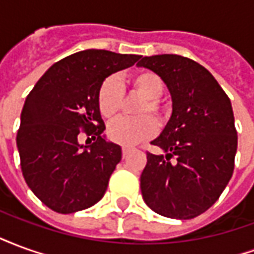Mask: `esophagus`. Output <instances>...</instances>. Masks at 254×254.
I'll list each match as a JSON object with an SVG mask.
<instances>
[{
	"instance_id": "1",
	"label": "esophagus",
	"mask_w": 254,
	"mask_h": 254,
	"mask_svg": "<svg viewBox=\"0 0 254 254\" xmlns=\"http://www.w3.org/2000/svg\"><path fill=\"white\" fill-rule=\"evenodd\" d=\"M136 149L134 148H130V147H124L122 148V155H124V158H127V155H130L132 152H134Z\"/></svg>"
}]
</instances>
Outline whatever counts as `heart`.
I'll return each instance as SVG.
<instances>
[{
    "instance_id": "b5f03b06",
    "label": "heart",
    "mask_w": 254,
    "mask_h": 254,
    "mask_svg": "<svg viewBox=\"0 0 254 254\" xmlns=\"http://www.w3.org/2000/svg\"><path fill=\"white\" fill-rule=\"evenodd\" d=\"M125 87L130 92L143 96V100L136 107L134 118H118L109 125L107 134L114 143L124 147H134L148 140L156 133V124L148 117L152 115L155 121L163 124L167 118V111L160 102L165 91V83L155 72L137 70L129 74L125 80ZM124 87L117 77H106L98 88V107L105 118H114L120 113L124 103Z\"/></svg>"
}]
</instances>
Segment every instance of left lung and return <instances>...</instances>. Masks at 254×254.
Masks as SVG:
<instances>
[{
    "label": "left lung",
    "instance_id": "left-lung-1",
    "mask_svg": "<svg viewBox=\"0 0 254 254\" xmlns=\"http://www.w3.org/2000/svg\"><path fill=\"white\" fill-rule=\"evenodd\" d=\"M137 65L159 74L173 100L170 121L151 143L166 155L147 152L140 177L144 201L166 218H196L215 204L234 171L238 136L231 102L190 58L160 54Z\"/></svg>",
    "mask_w": 254,
    "mask_h": 254
}]
</instances>
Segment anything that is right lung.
I'll return each mask as SVG.
<instances>
[{
    "label": "right lung",
    "instance_id": "right-lung-1",
    "mask_svg": "<svg viewBox=\"0 0 254 254\" xmlns=\"http://www.w3.org/2000/svg\"><path fill=\"white\" fill-rule=\"evenodd\" d=\"M140 57L95 49L74 53L54 64L27 96L16 136L20 166L28 188L53 211L77 212L105 196L122 151L103 137L98 88ZM81 132L95 140L88 149L78 144Z\"/></svg>",
    "mask_w": 254,
    "mask_h": 254
}]
</instances>
